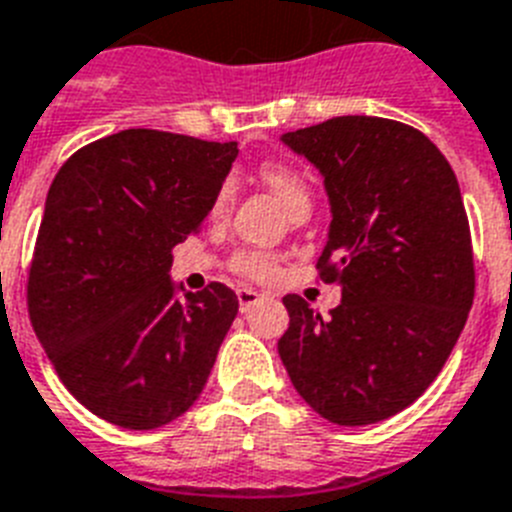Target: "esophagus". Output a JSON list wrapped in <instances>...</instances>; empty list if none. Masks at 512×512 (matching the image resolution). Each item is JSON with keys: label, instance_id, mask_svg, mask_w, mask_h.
I'll list each match as a JSON object with an SVG mask.
<instances>
[{"label": "esophagus", "instance_id": "obj_1", "mask_svg": "<svg viewBox=\"0 0 512 512\" xmlns=\"http://www.w3.org/2000/svg\"><path fill=\"white\" fill-rule=\"evenodd\" d=\"M238 303H240V313H248L256 303H261V295L251 287H240L238 290Z\"/></svg>", "mask_w": 512, "mask_h": 512}]
</instances>
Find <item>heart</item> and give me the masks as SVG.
I'll return each instance as SVG.
<instances>
[{
    "instance_id": "1",
    "label": "heart",
    "mask_w": 512,
    "mask_h": 512,
    "mask_svg": "<svg viewBox=\"0 0 512 512\" xmlns=\"http://www.w3.org/2000/svg\"><path fill=\"white\" fill-rule=\"evenodd\" d=\"M261 181L274 191V194L285 202V207L290 209V214L308 212L310 209V186L308 178L300 173L295 165L282 163V160H269V163L261 165L259 170ZM235 199V183L227 178L220 183V189L212 199V214L227 212V207L233 204ZM230 269L235 274L246 279H256V282H264V279H272L277 274V256L269 251H261V248H243V251L233 253L230 259Z\"/></svg>"
}]
</instances>
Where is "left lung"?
Here are the masks:
<instances>
[{"mask_svg":"<svg viewBox=\"0 0 512 512\" xmlns=\"http://www.w3.org/2000/svg\"><path fill=\"white\" fill-rule=\"evenodd\" d=\"M331 202L318 279L342 285L323 318L285 295L277 342L295 391L334 425H373L427 391L474 303V251L456 173L419 129L336 116L287 131Z\"/></svg>","mask_w":512,"mask_h":512,"instance_id":"obj_1","label":"left lung"}]
</instances>
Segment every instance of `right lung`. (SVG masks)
<instances>
[{
    "label": "right lung",
    "mask_w": 512,
    "mask_h": 512,
    "mask_svg": "<svg viewBox=\"0 0 512 512\" xmlns=\"http://www.w3.org/2000/svg\"><path fill=\"white\" fill-rule=\"evenodd\" d=\"M235 142L124 129L85 144L46 196L28 269L38 342L74 399L155 430L202 393L238 316L222 282L173 295V248L202 230Z\"/></svg>",
    "instance_id": "right-lung-1"
}]
</instances>
